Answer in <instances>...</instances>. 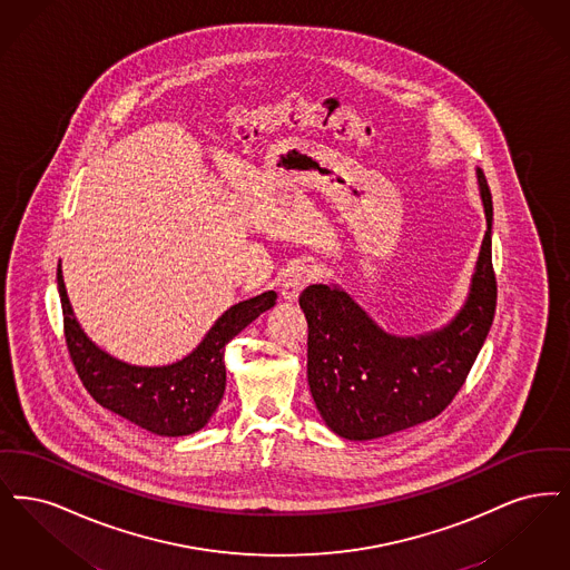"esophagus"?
<instances>
[{
    "label": "esophagus",
    "mask_w": 570,
    "mask_h": 570,
    "mask_svg": "<svg viewBox=\"0 0 570 570\" xmlns=\"http://www.w3.org/2000/svg\"><path fill=\"white\" fill-rule=\"evenodd\" d=\"M317 278V268L313 266V264H308V262H292L289 266H287V271L283 274V283H281V294L285 299H297L299 296V292L311 283V281H315Z\"/></svg>",
    "instance_id": "1"
}]
</instances>
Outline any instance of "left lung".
<instances>
[{
  "mask_svg": "<svg viewBox=\"0 0 570 570\" xmlns=\"http://www.w3.org/2000/svg\"><path fill=\"white\" fill-rule=\"evenodd\" d=\"M488 229L471 292L441 330L396 336L338 285H311L299 306L308 322V385L325 425L348 441H371L434 420L464 385L494 322L492 194L476 168Z\"/></svg>",
  "mask_w": 570,
  "mask_h": 570,
  "instance_id": "obj_1",
  "label": "left lung"
}]
</instances>
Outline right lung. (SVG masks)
<instances>
[{
    "label": "right lung",
    "mask_w": 570,
    "mask_h": 570,
    "mask_svg": "<svg viewBox=\"0 0 570 570\" xmlns=\"http://www.w3.org/2000/svg\"><path fill=\"white\" fill-rule=\"evenodd\" d=\"M57 287L63 332L76 372L104 409L159 436H187L202 430L225 392V345L276 304L274 292L229 306L198 347L168 366H134L99 348L76 322L61 264Z\"/></svg>",
    "instance_id": "1"
}]
</instances>
